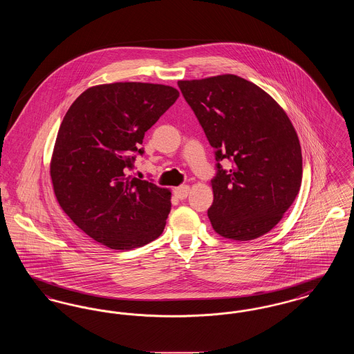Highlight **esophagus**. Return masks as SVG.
<instances>
[{"instance_id":"34e87169","label":"esophagus","mask_w":354,"mask_h":354,"mask_svg":"<svg viewBox=\"0 0 354 354\" xmlns=\"http://www.w3.org/2000/svg\"><path fill=\"white\" fill-rule=\"evenodd\" d=\"M188 194H189V187L188 185H180V187H176L174 189V195L180 201H185V198L188 196Z\"/></svg>"}]
</instances>
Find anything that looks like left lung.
Instances as JSON below:
<instances>
[{
  "instance_id": "8db88e82",
  "label": "left lung",
  "mask_w": 354,
  "mask_h": 354,
  "mask_svg": "<svg viewBox=\"0 0 354 354\" xmlns=\"http://www.w3.org/2000/svg\"><path fill=\"white\" fill-rule=\"evenodd\" d=\"M215 150L208 218L216 234L239 241L266 235L295 202L303 178L299 136L283 107L259 86L234 74L179 81Z\"/></svg>"
}]
</instances>
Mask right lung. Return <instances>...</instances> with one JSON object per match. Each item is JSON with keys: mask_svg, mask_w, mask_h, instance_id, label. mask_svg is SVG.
<instances>
[{"mask_svg": "<svg viewBox=\"0 0 354 354\" xmlns=\"http://www.w3.org/2000/svg\"><path fill=\"white\" fill-rule=\"evenodd\" d=\"M179 97L171 86L115 82L88 87L73 102L51 155L53 189L86 235L129 251L162 235L171 192L126 175L145 133Z\"/></svg>", "mask_w": 354, "mask_h": 354, "instance_id": "right-lung-1", "label": "right lung"}]
</instances>
